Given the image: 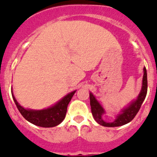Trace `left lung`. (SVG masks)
Wrapping results in <instances>:
<instances>
[{"label":"left lung","mask_w":157,"mask_h":157,"mask_svg":"<svg viewBox=\"0 0 157 157\" xmlns=\"http://www.w3.org/2000/svg\"><path fill=\"white\" fill-rule=\"evenodd\" d=\"M147 94V72L145 67L143 68V77H142V84L141 91L138 94V97L135 99H133L127 106L121 109L118 114H117L115 120L112 122L104 121L103 116L106 113V111L104 109L101 102L96 98L95 96L90 92V105L91 107V113L94 119L98 124L104 127L108 128H113V127H120L127 124L134 119L136 116L137 113L140 109L142 102L145 98Z\"/></svg>","instance_id":"1"}]
</instances>
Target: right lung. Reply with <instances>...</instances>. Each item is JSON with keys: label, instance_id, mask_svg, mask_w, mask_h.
<instances>
[{"label": "right lung", "instance_id": "right-lung-1", "mask_svg": "<svg viewBox=\"0 0 157 157\" xmlns=\"http://www.w3.org/2000/svg\"><path fill=\"white\" fill-rule=\"evenodd\" d=\"M76 91H77L68 93L63 98L55 103L54 105L42 109L24 108L17 101L12 91V94L17 108L26 121L34 125L42 128H52L61 124L65 119L67 106Z\"/></svg>", "mask_w": 157, "mask_h": 157}]
</instances>
